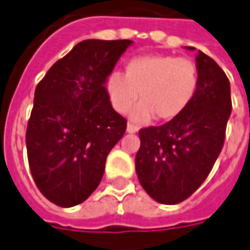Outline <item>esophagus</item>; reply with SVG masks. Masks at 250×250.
Listing matches in <instances>:
<instances>
[{"label":"esophagus","instance_id":"34e87169","mask_svg":"<svg viewBox=\"0 0 250 250\" xmlns=\"http://www.w3.org/2000/svg\"><path fill=\"white\" fill-rule=\"evenodd\" d=\"M127 131L128 133H136V131H138V125H133V123H128L127 125Z\"/></svg>","mask_w":250,"mask_h":250}]
</instances>
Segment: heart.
I'll list each match as a JSON object with an SVG mask.
<instances>
[{
  "label": "heart",
  "mask_w": 250,
  "mask_h": 250,
  "mask_svg": "<svg viewBox=\"0 0 250 250\" xmlns=\"http://www.w3.org/2000/svg\"><path fill=\"white\" fill-rule=\"evenodd\" d=\"M106 88L110 102L119 113H125L136 102L131 119L144 123L157 114L170 120L183 113L199 88V70L194 61L172 54L141 56L130 61L125 72L109 74Z\"/></svg>",
  "instance_id": "heart-1"
}]
</instances>
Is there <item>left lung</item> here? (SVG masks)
Here are the masks:
<instances>
[{"label":"left lung","mask_w":250,"mask_h":250,"mask_svg":"<svg viewBox=\"0 0 250 250\" xmlns=\"http://www.w3.org/2000/svg\"><path fill=\"white\" fill-rule=\"evenodd\" d=\"M196 61L199 88L188 109L165 125L138 131V180L162 204L186 200L208 176L223 149L232 109L229 80L223 68L200 50Z\"/></svg>","instance_id":"obj_1"}]
</instances>
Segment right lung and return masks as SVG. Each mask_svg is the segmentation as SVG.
<instances>
[{
  "mask_svg": "<svg viewBox=\"0 0 250 250\" xmlns=\"http://www.w3.org/2000/svg\"><path fill=\"white\" fill-rule=\"evenodd\" d=\"M131 40H83L39 82L26 128L27 161L40 193L60 207L99 186L107 154L127 120L110 104L106 78Z\"/></svg>",
  "mask_w": 250,
  "mask_h": 250,
  "instance_id": "obj_1",
  "label": "right lung"
}]
</instances>
